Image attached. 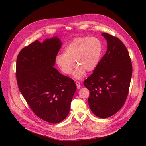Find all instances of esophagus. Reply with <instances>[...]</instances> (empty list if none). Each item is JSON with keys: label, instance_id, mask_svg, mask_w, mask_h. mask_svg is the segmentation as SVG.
I'll return each mask as SVG.
<instances>
[{"label": "esophagus", "instance_id": "34e87169", "mask_svg": "<svg viewBox=\"0 0 146 146\" xmlns=\"http://www.w3.org/2000/svg\"><path fill=\"white\" fill-rule=\"evenodd\" d=\"M76 86H77V88L79 89H80V88L81 87V85H80V83L79 82H76Z\"/></svg>", "mask_w": 146, "mask_h": 146}]
</instances>
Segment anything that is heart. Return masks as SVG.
<instances>
[{
    "instance_id": "heart-1",
    "label": "heart",
    "mask_w": 146,
    "mask_h": 146,
    "mask_svg": "<svg viewBox=\"0 0 146 146\" xmlns=\"http://www.w3.org/2000/svg\"><path fill=\"white\" fill-rule=\"evenodd\" d=\"M102 52V44L96 38H78L64 49L63 54L56 57V62L63 73L70 75L75 63L74 72L77 79L83 78L86 71H93L97 66ZM75 62L74 63V62Z\"/></svg>"
}]
</instances>
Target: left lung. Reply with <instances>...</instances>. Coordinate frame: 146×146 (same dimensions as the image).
I'll return each instance as SVG.
<instances>
[{"instance_id":"8db88e82","label":"left lung","mask_w":146,"mask_h":146,"mask_svg":"<svg viewBox=\"0 0 146 146\" xmlns=\"http://www.w3.org/2000/svg\"><path fill=\"white\" fill-rule=\"evenodd\" d=\"M107 42L106 53L93 73L84 82L90 92L88 104L92 112L102 119L117 112L126 100L132 75V64L123 42L102 33Z\"/></svg>"}]
</instances>
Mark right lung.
Masks as SVG:
<instances>
[{
  "instance_id": "right-lung-1",
  "label": "right lung",
  "mask_w": 146,
  "mask_h": 146,
  "mask_svg": "<svg viewBox=\"0 0 146 146\" xmlns=\"http://www.w3.org/2000/svg\"><path fill=\"white\" fill-rule=\"evenodd\" d=\"M62 42L57 37L23 48L16 61V79L21 94L34 113L52 124L67 116L76 90L74 81L54 67Z\"/></svg>"
}]
</instances>
